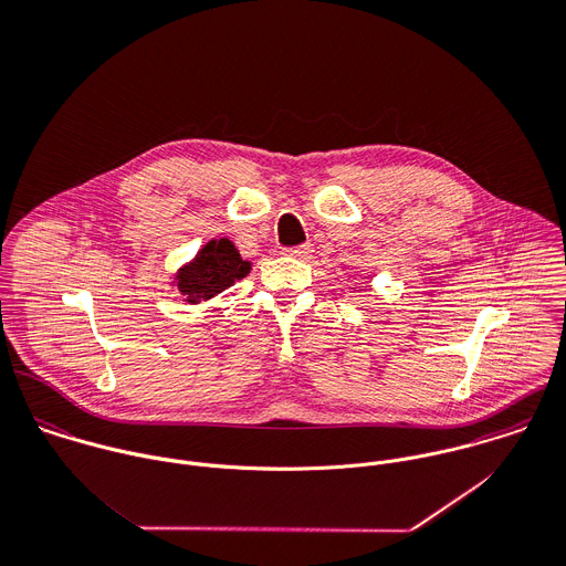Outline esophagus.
Returning a JSON list of instances; mask_svg holds the SVG:
<instances>
[{
  "label": "esophagus",
  "instance_id": "1",
  "mask_svg": "<svg viewBox=\"0 0 566 566\" xmlns=\"http://www.w3.org/2000/svg\"><path fill=\"white\" fill-rule=\"evenodd\" d=\"M312 252H314V248H312V243H303V245H296V248H285L283 250V254H287V256H294V259H310L312 256Z\"/></svg>",
  "mask_w": 566,
  "mask_h": 566
}]
</instances>
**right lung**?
<instances>
[{"label": "right lung", "mask_w": 566, "mask_h": 566, "mask_svg": "<svg viewBox=\"0 0 566 566\" xmlns=\"http://www.w3.org/2000/svg\"><path fill=\"white\" fill-rule=\"evenodd\" d=\"M250 268L252 263L241 259L230 239H210L192 261L178 270L174 285H178L185 303L199 305L234 285V281L248 276Z\"/></svg>", "instance_id": "right-lung-1"}]
</instances>
